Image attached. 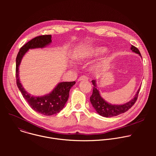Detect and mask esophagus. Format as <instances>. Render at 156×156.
I'll return each instance as SVG.
<instances>
[{
    "instance_id": "34e87169",
    "label": "esophagus",
    "mask_w": 156,
    "mask_h": 156,
    "mask_svg": "<svg viewBox=\"0 0 156 156\" xmlns=\"http://www.w3.org/2000/svg\"><path fill=\"white\" fill-rule=\"evenodd\" d=\"M88 80V77L86 75H83L81 76L79 78H78V81H84V80Z\"/></svg>"
}]
</instances>
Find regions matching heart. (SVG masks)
Wrapping results in <instances>:
<instances>
[{
	"mask_svg": "<svg viewBox=\"0 0 156 156\" xmlns=\"http://www.w3.org/2000/svg\"><path fill=\"white\" fill-rule=\"evenodd\" d=\"M106 49L103 47L91 48L86 50L83 53V58H90L93 56H96L104 53Z\"/></svg>",
	"mask_w": 156,
	"mask_h": 156,
	"instance_id": "obj_1",
	"label": "heart"
}]
</instances>
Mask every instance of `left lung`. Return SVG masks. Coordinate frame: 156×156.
I'll return each mask as SVG.
<instances>
[{"label": "left lung", "mask_w": 156, "mask_h": 156, "mask_svg": "<svg viewBox=\"0 0 156 156\" xmlns=\"http://www.w3.org/2000/svg\"><path fill=\"white\" fill-rule=\"evenodd\" d=\"M131 50L133 52L138 54L141 57L140 51L135 46L131 45ZM92 83L94 86L93 94L90 97L91 103L92 104L93 107L96 110V112L100 115L105 117H111L117 116L122 113H125L126 111H128L136 102L140 90V88L138 90L135 98L128 102L123 105H112L107 103L101 98L99 91L96 88V81L92 80Z\"/></svg>", "instance_id": "left-lung-1"}]
</instances>
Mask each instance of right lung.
Instances as JSON below:
<instances>
[{
  "label": "right lung",
  "instance_id": "add662e5",
  "mask_svg": "<svg viewBox=\"0 0 156 156\" xmlns=\"http://www.w3.org/2000/svg\"><path fill=\"white\" fill-rule=\"evenodd\" d=\"M51 42V35L37 36L20 48L16 58V81L19 90L34 110L47 116L52 115L60 112L69 99L70 88L76 82H62L58 83L49 94L42 97L31 96L25 90L20 83L18 76V67L22 57L30 49L42 48L48 45Z\"/></svg>",
  "mask_w": 156,
  "mask_h": 156
}]
</instances>
